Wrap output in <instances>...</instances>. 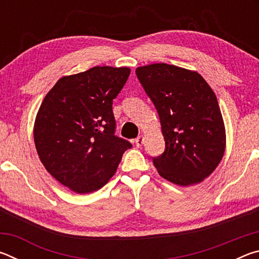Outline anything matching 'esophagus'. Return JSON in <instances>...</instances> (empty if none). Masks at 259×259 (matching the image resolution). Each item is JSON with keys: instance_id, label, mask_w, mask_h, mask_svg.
<instances>
[{"instance_id": "obj_1", "label": "esophagus", "mask_w": 259, "mask_h": 259, "mask_svg": "<svg viewBox=\"0 0 259 259\" xmlns=\"http://www.w3.org/2000/svg\"><path fill=\"white\" fill-rule=\"evenodd\" d=\"M144 140H145V137H144V136H139V137H137L135 139V144H136V146H138V147H140L144 144Z\"/></svg>"}]
</instances>
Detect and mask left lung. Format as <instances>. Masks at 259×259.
Segmentation results:
<instances>
[{"label": "left lung", "mask_w": 259, "mask_h": 259, "mask_svg": "<svg viewBox=\"0 0 259 259\" xmlns=\"http://www.w3.org/2000/svg\"><path fill=\"white\" fill-rule=\"evenodd\" d=\"M159 113L165 151L153 159L162 178L179 186L199 184L224 156L226 131L217 97L198 72L164 63L136 68Z\"/></svg>", "instance_id": "left-lung-1"}]
</instances>
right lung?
<instances>
[{
	"label": "right lung",
	"instance_id": "1",
	"mask_svg": "<svg viewBox=\"0 0 259 259\" xmlns=\"http://www.w3.org/2000/svg\"><path fill=\"white\" fill-rule=\"evenodd\" d=\"M129 67L96 66L59 78L46 95L34 122V143L56 181L87 194L106 185L131 147L114 136L113 99Z\"/></svg>",
	"mask_w": 259,
	"mask_h": 259
}]
</instances>
